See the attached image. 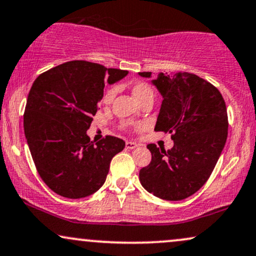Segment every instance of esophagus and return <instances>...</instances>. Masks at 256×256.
<instances>
[{
  "instance_id": "esophagus-1",
  "label": "esophagus",
  "mask_w": 256,
  "mask_h": 256,
  "mask_svg": "<svg viewBox=\"0 0 256 256\" xmlns=\"http://www.w3.org/2000/svg\"><path fill=\"white\" fill-rule=\"evenodd\" d=\"M138 146V144L134 143V142H126V148L128 149H136Z\"/></svg>"
}]
</instances>
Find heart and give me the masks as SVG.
<instances>
[{"mask_svg": "<svg viewBox=\"0 0 256 256\" xmlns=\"http://www.w3.org/2000/svg\"><path fill=\"white\" fill-rule=\"evenodd\" d=\"M131 93H132V95H134V98H136L140 104L143 102V101L148 100V98H154V89L152 86L148 84V83H146V82L134 83L131 87ZM114 94H116L114 89L113 88L108 89L104 96V102H110V101H112Z\"/></svg>", "mask_w": 256, "mask_h": 256, "instance_id": "heart-1", "label": "heart"}]
</instances>
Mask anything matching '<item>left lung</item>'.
I'll return each mask as SVG.
<instances>
[{"instance_id": "1", "label": "left lung", "mask_w": 256, "mask_h": 256, "mask_svg": "<svg viewBox=\"0 0 256 256\" xmlns=\"http://www.w3.org/2000/svg\"><path fill=\"white\" fill-rule=\"evenodd\" d=\"M152 84L163 98L155 131L170 134L174 146L166 152L149 144L152 162L140 169V181L154 196L176 202L210 178L226 142V106L220 92L194 74L160 72Z\"/></svg>"}]
</instances>
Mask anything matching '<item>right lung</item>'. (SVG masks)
Listing matches in <instances>:
<instances>
[{"mask_svg":"<svg viewBox=\"0 0 256 256\" xmlns=\"http://www.w3.org/2000/svg\"><path fill=\"white\" fill-rule=\"evenodd\" d=\"M128 70L72 60L40 74L33 82L24 114V130L40 178L64 198H84L102 186L113 156L125 142L106 136L98 143L87 130L104 96Z\"/></svg>","mask_w":256,"mask_h":256,"instance_id":"right-lung-1","label":"right lung"}]
</instances>
